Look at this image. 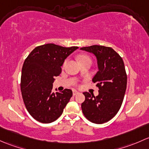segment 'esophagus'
I'll use <instances>...</instances> for the list:
<instances>
[{"instance_id":"esophagus-1","label":"esophagus","mask_w":149,"mask_h":149,"mask_svg":"<svg viewBox=\"0 0 149 149\" xmlns=\"http://www.w3.org/2000/svg\"><path fill=\"white\" fill-rule=\"evenodd\" d=\"M72 93H73V95L74 96H75L76 95H77V94H79V92L77 91V90H72Z\"/></svg>"}]
</instances>
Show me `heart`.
<instances>
[{"label":"heart","mask_w":149,"mask_h":149,"mask_svg":"<svg viewBox=\"0 0 149 149\" xmlns=\"http://www.w3.org/2000/svg\"><path fill=\"white\" fill-rule=\"evenodd\" d=\"M77 59H78V61H79V62H81V61L86 60V59H90V58L87 55L80 54V55H79V56H78Z\"/></svg>","instance_id":"1"}]
</instances>
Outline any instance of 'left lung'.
Instances as JSON below:
<instances>
[{
    "instance_id": "1",
    "label": "left lung",
    "mask_w": 149,
    "mask_h": 149,
    "mask_svg": "<svg viewBox=\"0 0 149 149\" xmlns=\"http://www.w3.org/2000/svg\"><path fill=\"white\" fill-rule=\"evenodd\" d=\"M81 50L97 58L98 71L93 78L99 94L95 97L85 92L81 105L82 113L90 122L102 124L113 118L120 110L127 86V74L123 59L111 47L93 45Z\"/></svg>"
}]
</instances>
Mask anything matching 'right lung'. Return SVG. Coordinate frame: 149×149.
<instances>
[{
    "mask_svg": "<svg viewBox=\"0 0 149 149\" xmlns=\"http://www.w3.org/2000/svg\"><path fill=\"white\" fill-rule=\"evenodd\" d=\"M77 47H63L54 44L36 47L24 61L21 78L23 100L29 114L37 121L56 120L72 96V91L52 92L55 77L62 72L66 58Z\"/></svg>",
    "mask_w": 149,
    "mask_h": 149,
    "instance_id": "add662e5",
    "label": "right lung"
}]
</instances>
